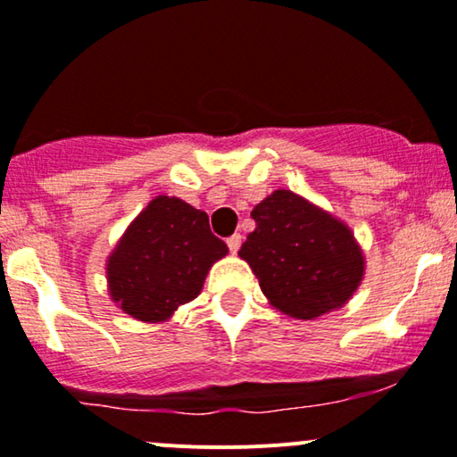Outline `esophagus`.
Masks as SVG:
<instances>
[{
  "mask_svg": "<svg viewBox=\"0 0 457 457\" xmlns=\"http://www.w3.org/2000/svg\"><path fill=\"white\" fill-rule=\"evenodd\" d=\"M241 234H234V237H229L228 238V247H229V252L232 253H237L238 249H241Z\"/></svg>",
  "mask_w": 457,
  "mask_h": 457,
  "instance_id": "esophagus-1",
  "label": "esophagus"
}]
</instances>
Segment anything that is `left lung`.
I'll return each mask as SVG.
<instances>
[{
	"instance_id": "1",
	"label": "left lung",
	"mask_w": 457,
	"mask_h": 457,
	"mask_svg": "<svg viewBox=\"0 0 457 457\" xmlns=\"http://www.w3.org/2000/svg\"><path fill=\"white\" fill-rule=\"evenodd\" d=\"M256 229L238 256L256 273L269 304L295 320L339 309L361 285L366 261L344 220L291 190L252 210Z\"/></svg>"
}]
</instances>
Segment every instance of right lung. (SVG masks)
Returning <instances> with one entry per match:
<instances>
[{
	"label": "right lung",
	"mask_w": 457,
	"mask_h": 457,
	"mask_svg": "<svg viewBox=\"0 0 457 457\" xmlns=\"http://www.w3.org/2000/svg\"><path fill=\"white\" fill-rule=\"evenodd\" d=\"M228 245L210 232L208 214L160 195L137 214L107 258L109 295L127 315L166 321L195 300Z\"/></svg>",
	"instance_id": "right-lung-1"
}]
</instances>
